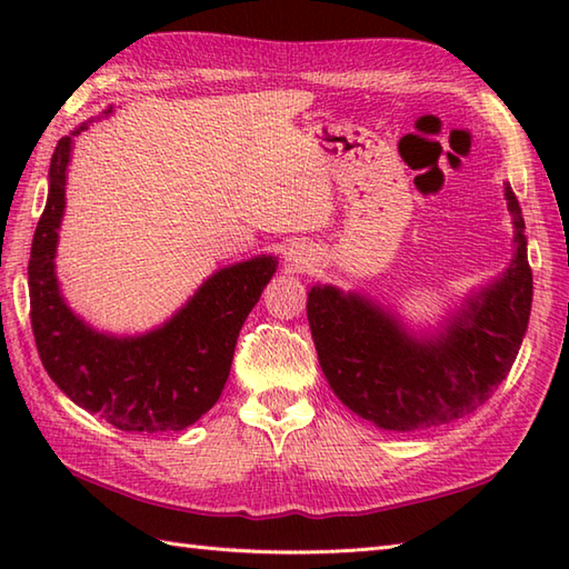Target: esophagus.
<instances>
[{"mask_svg": "<svg viewBox=\"0 0 569 569\" xmlns=\"http://www.w3.org/2000/svg\"><path fill=\"white\" fill-rule=\"evenodd\" d=\"M291 253H293V261H306L303 257H300V251H298V249H296V251H291Z\"/></svg>", "mask_w": 569, "mask_h": 569, "instance_id": "34e87169", "label": "esophagus"}]
</instances>
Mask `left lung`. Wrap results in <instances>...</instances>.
<instances>
[{
    "instance_id": "left-lung-1",
    "label": "left lung",
    "mask_w": 569,
    "mask_h": 569,
    "mask_svg": "<svg viewBox=\"0 0 569 569\" xmlns=\"http://www.w3.org/2000/svg\"><path fill=\"white\" fill-rule=\"evenodd\" d=\"M503 196L513 220L509 266L432 332H413L369 296L310 288L308 322L318 361L352 413L393 432L438 428L475 413L509 377L528 330L533 273L521 204L511 186Z\"/></svg>"
}]
</instances>
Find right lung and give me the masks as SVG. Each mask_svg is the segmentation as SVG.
Here are the masks:
<instances>
[{
	"label": "right lung",
	"instance_id": "1",
	"mask_svg": "<svg viewBox=\"0 0 569 569\" xmlns=\"http://www.w3.org/2000/svg\"><path fill=\"white\" fill-rule=\"evenodd\" d=\"M112 112H104V117ZM70 137L58 141L48 171V200L29 259L31 328L48 377L72 403L124 432H176L200 420L220 398L241 325L276 273L278 259L261 253L202 281L159 328L110 335L70 310L56 276L58 229L66 212Z\"/></svg>",
	"mask_w": 569,
	"mask_h": 569
}]
</instances>
